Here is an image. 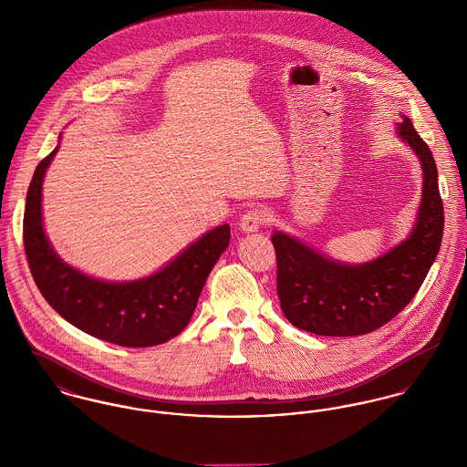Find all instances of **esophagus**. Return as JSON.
I'll return each instance as SVG.
<instances>
[{"label": "esophagus", "mask_w": 467, "mask_h": 467, "mask_svg": "<svg viewBox=\"0 0 467 467\" xmlns=\"http://www.w3.org/2000/svg\"><path fill=\"white\" fill-rule=\"evenodd\" d=\"M267 221L266 210L263 206H252L239 219V226L243 232H257Z\"/></svg>", "instance_id": "obj_1"}]
</instances>
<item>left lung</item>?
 <instances>
[{
	"label": "left lung",
	"mask_w": 467,
	"mask_h": 467,
	"mask_svg": "<svg viewBox=\"0 0 467 467\" xmlns=\"http://www.w3.org/2000/svg\"><path fill=\"white\" fill-rule=\"evenodd\" d=\"M398 134L422 167V200L406 241L376 261L348 266L291 235H271L280 307L295 327L320 336L372 333L400 315L424 282L444 230L437 165L410 119L402 117Z\"/></svg>",
	"instance_id": "obj_1"
}]
</instances>
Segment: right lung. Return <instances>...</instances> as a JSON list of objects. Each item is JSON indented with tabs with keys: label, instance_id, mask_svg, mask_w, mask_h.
<instances>
[{
	"label": "right lung",
	"instance_id": "obj_1",
	"mask_svg": "<svg viewBox=\"0 0 467 467\" xmlns=\"http://www.w3.org/2000/svg\"><path fill=\"white\" fill-rule=\"evenodd\" d=\"M59 145L37 165L23 217V243L36 285L77 329L122 347H152L182 333L201 289L230 243V226L204 234L174 261L133 282H106L67 265L43 228V180Z\"/></svg>",
	"mask_w": 467,
	"mask_h": 467
}]
</instances>
